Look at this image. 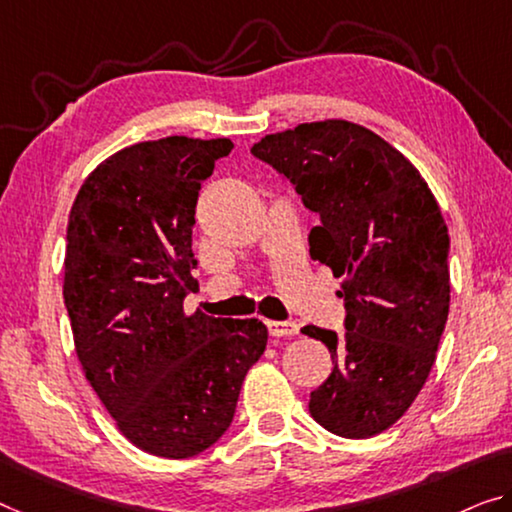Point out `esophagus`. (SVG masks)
I'll return each instance as SVG.
<instances>
[{"label": "esophagus", "instance_id": "esophagus-1", "mask_svg": "<svg viewBox=\"0 0 512 512\" xmlns=\"http://www.w3.org/2000/svg\"><path fill=\"white\" fill-rule=\"evenodd\" d=\"M267 332L274 338H283V336H295L300 332L297 322L293 320H267Z\"/></svg>", "mask_w": 512, "mask_h": 512}]
</instances>
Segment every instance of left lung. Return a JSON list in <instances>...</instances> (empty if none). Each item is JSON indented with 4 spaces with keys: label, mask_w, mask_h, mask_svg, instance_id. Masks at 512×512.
<instances>
[{
    "label": "left lung",
    "mask_w": 512,
    "mask_h": 512,
    "mask_svg": "<svg viewBox=\"0 0 512 512\" xmlns=\"http://www.w3.org/2000/svg\"><path fill=\"white\" fill-rule=\"evenodd\" d=\"M251 153L320 217L311 258L343 279L345 334L302 329L334 364L309 412L338 437H373L410 410L435 364L451 302L442 210L414 164L364 125L302 123Z\"/></svg>",
    "instance_id": "left-lung-1"
}]
</instances>
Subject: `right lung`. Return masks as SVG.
<instances>
[{"instance_id":"add662e5","label":"right lung","mask_w":512,"mask_h":512,"mask_svg":"<svg viewBox=\"0 0 512 512\" xmlns=\"http://www.w3.org/2000/svg\"><path fill=\"white\" fill-rule=\"evenodd\" d=\"M231 148L141 141L98 164L70 208L64 302L77 359L123 437L160 458H192L229 430L267 345L261 320L183 311L199 288L196 199Z\"/></svg>"}]
</instances>
